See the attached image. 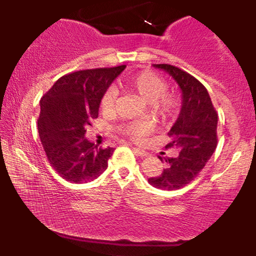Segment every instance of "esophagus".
Here are the masks:
<instances>
[{"mask_svg": "<svg viewBox=\"0 0 256 256\" xmlns=\"http://www.w3.org/2000/svg\"><path fill=\"white\" fill-rule=\"evenodd\" d=\"M132 149H134V152H136L138 156L144 158V156H146V155H148V152H146V150H143V149H140V148H132Z\"/></svg>", "mask_w": 256, "mask_h": 256, "instance_id": "1", "label": "esophagus"}]
</instances>
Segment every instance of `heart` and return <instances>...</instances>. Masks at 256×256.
I'll list each match as a JSON object with an SVG mask.
<instances>
[{
    "label": "heart",
    "mask_w": 256,
    "mask_h": 256,
    "mask_svg": "<svg viewBox=\"0 0 256 256\" xmlns=\"http://www.w3.org/2000/svg\"><path fill=\"white\" fill-rule=\"evenodd\" d=\"M120 85L149 104L152 113L158 118L168 119L177 112V96L172 92H167L166 80L155 72L143 71L128 76L120 82ZM116 96L118 91L116 88H108L101 98L102 110L108 113L113 110L116 107ZM118 131L132 140L140 142L150 134L152 126L146 122H131L120 126Z\"/></svg>",
    "instance_id": "heart-1"
}]
</instances>
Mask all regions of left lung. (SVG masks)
<instances>
[{
  "label": "left lung",
  "instance_id": "1",
  "mask_svg": "<svg viewBox=\"0 0 256 256\" xmlns=\"http://www.w3.org/2000/svg\"><path fill=\"white\" fill-rule=\"evenodd\" d=\"M172 76L182 90V110L168 132L171 142L166 149L176 148V158H165V168L148 182L164 190H177L198 177L218 144V113L210 94L201 82L178 67L167 64H154ZM160 158L162 161V158Z\"/></svg>",
  "mask_w": 256,
  "mask_h": 256
}]
</instances>
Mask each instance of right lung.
Listing matches in <instances>:
<instances>
[{
  "label": "right lung",
  "mask_w": 256,
  "mask_h": 256,
  "mask_svg": "<svg viewBox=\"0 0 256 256\" xmlns=\"http://www.w3.org/2000/svg\"><path fill=\"white\" fill-rule=\"evenodd\" d=\"M116 67L64 74L40 98L38 134L49 164L71 183L94 180L106 171L114 148H101L85 138L98 116L104 91L124 71Z\"/></svg>",
  "instance_id": "right-lung-1"
}]
</instances>
